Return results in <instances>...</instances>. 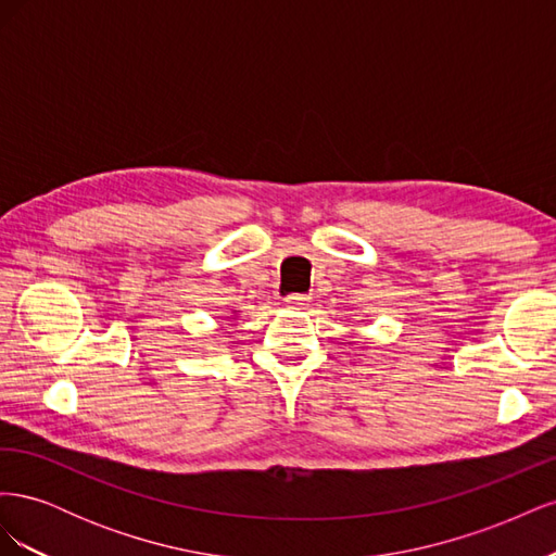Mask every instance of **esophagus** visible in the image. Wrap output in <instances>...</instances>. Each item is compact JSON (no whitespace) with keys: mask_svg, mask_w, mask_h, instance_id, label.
Listing matches in <instances>:
<instances>
[{"mask_svg":"<svg viewBox=\"0 0 556 556\" xmlns=\"http://www.w3.org/2000/svg\"><path fill=\"white\" fill-rule=\"evenodd\" d=\"M285 304L292 306V308H306L311 304V296L308 294H299V292H292L285 296Z\"/></svg>","mask_w":556,"mask_h":556,"instance_id":"34e87169","label":"esophagus"}]
</instances>
